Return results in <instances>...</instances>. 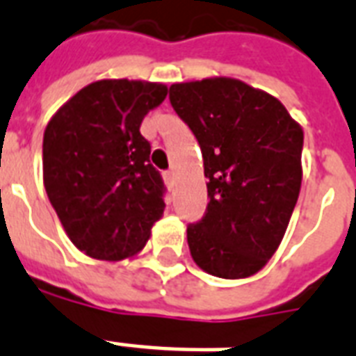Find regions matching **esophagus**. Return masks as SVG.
<instances>
[{
	"instance_id": "1",
	"label": "esophagus",
	"mask_w": 356,
	"mask_h": 356,
	"mask_svg": "<svg viewBox=\"0 0 356 356\" xmlns=\"http://www.w3.org/2000/svg\"><path fill=\"white\" fill-rule=\"evenodd\" d=\"M164 181H166L168 184L173 183V173L172 172H164Z\"/></svg>"
}]
</instances>
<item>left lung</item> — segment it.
<instances>
[{
    "label": "left lung",
    "instance_id": "left-lung-1",
    "mask_svg": "<svg viewBox=\"0 0 356 356\" xmlns=\"http://www.w3.org/2000/svg\"><path fill=\"white\" fill-rule=\"evenodd\" d=\"M170 103L203 153L209 205L188 225L201 270L245 279L268 264L298 203L303 129L277 97L233 77L170 86Z\"/></svg>",
    "mask_w": 356,
    "mask_h": 356
}]
</instances>
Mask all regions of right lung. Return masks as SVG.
Listing matches in <instances>:
<instances>
[{
	"label": "right lung",
	"mask_w": 356,
	"mask_h": 356,
	"mask_svg": "<svg viewBox=\"0 0 356 356\" xmlns=\"http://www.w3.org/2000/svg\"><path fill=\"white\" fill-rule=\"evenodd\" d=\"M166 96L162 83L94 81L47 123L44 188L72 243L92 259L134 257L164 214V183L140 125Z\"/></svg>",
	"instance_id": "right-lung-1"
}]
</instances>
